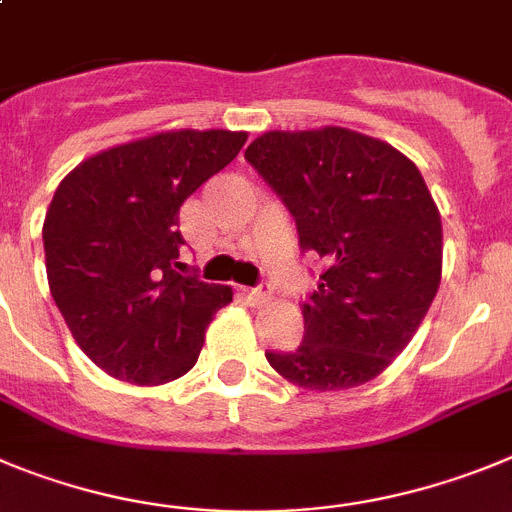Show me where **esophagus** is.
<instances>
[{
  "instance_id": "1",
  "label": "esophagus",
  "mask_w": 512,
  "mask_h": 512,
  "mask_svg": "<svg viewBox=\"0 0 512 512\" xmlns=\"http://www.w3.org/2000/svg\"><path fill=\"white\" fill-rule=\"evenodd\" d=\"M245 296L252 306H265V303L273 301V290H270V285H257V288L245 290Z\"/></svg>"
}]
</instances>
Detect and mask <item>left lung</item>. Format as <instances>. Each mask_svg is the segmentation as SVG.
<instances>
[{
  "mask_svg": "<svg viewBox=\"0 0 512 512\" xmlns=\"http://www.w3.org/2000/svg\"><path fill=\"white\" fill-rule=\"evenodd\" d=\"M245 158L296 219L326 270L303 303V342L265 352L308 390L365 385L408 347L441 283V216L421 170L388 142L344 127L273 130Z\"/></svg>",
  "mask_w": 512,
  "mask_h": 512,
  "instance_id": "1",
  "label": "left lung"
}]
</instances>
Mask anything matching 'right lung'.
Wrapping results in <instances>:
<instances>
[{
    "label": "right lung",
    "instance_id": "obj_1",
    "mask_svg": "<svg viewBox=\"0 0 512 512\" xmlns=\"http://www.w3.org/2000/svg\"><path fill=\"white\" fill-rule=\"evenodd\" d=\"M245 142L247 132H158L91 155L55 188L43 224L50 293L107 375L163 385L196 365L232 288L178 262V211Z\"/></svg>",
    "mask_w": 512,
    "mask_h": 512
}]
</instances>
